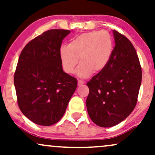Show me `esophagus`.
<instances>
[{"label":"esophagus","instance_id":"obj_1","mask_svg":"<svg viewBox=\"0 0 155 155\" xmlns=\"http://www.w3.org/2000/svg\"><path fill=\"white\" fill-rule=\"evenodd\" d=\"M84 83H85V82L82 81V80H78V86L82 85Z\"/></svg>","mask_w":155,"mask_h":155}]
</instances>
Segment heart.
<instances>
[{"instance_id": "heart-1", "label": "heart", "mask_w": 155, "mask_h": 155, "mask_svg": "<svg viewBox=\"0 0 155 155\" xmlns=\"http://www.w3.org/2000/svg\"><path fill=\"white\" fill-rule=\"evenodd\" d=\"M113 43L108 32L91 31L73 38L68 45L60 48L59 55L62 68L68 74L73 73L78 65H80L76 73L85 78L91 74L98 73L105 68L112 57Z\"/></svg>"}]
</instances>
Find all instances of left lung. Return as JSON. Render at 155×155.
Wrapping results in <instances>:
<instances>
[{
    "label": "left lung",
    "mask_w": 155,
    "mask_h": 155,
    "mask_svg": "<svg viewBox=\"0 0 155 155\" xmlns=\"http://www.w3.org/2000/svg\"><path fill=\"white\" fill-rule=\"evenodd\" d=\"M113 34L115 45L109 63L87 82L88 114L102 127L116 125L130 115L137 102L142 82V68L133 45L115 30Z\"/></svg>",
    "instance_id": "obj_1"
}]
</instances>
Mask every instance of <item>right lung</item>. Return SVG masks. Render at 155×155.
<instances>
[{"label": "right lung", "instance_id": "add662e5", "mask_svg": "<svg viewBox=\"0 0 155 155\" xmlns=\"http://www.w3.org/2000/svg\"><path fill=\"white\" fill-rule=\"evenodd\" d=\"M70 33L52 29L25 46L14 73L20 110L34 123L55 124L65 113L77 87V80L65 73L60 63L62 41Z\"/></svg>", "mask_w": 155, "mask_h": 155}]
</instances>
